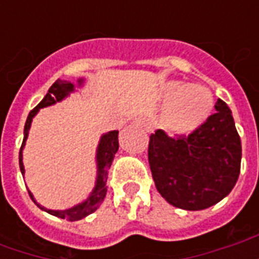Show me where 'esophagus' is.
<instances>
[{
    "mask_svg": "<svg viewBox=\"0 0 259 259\" xmlns=\"http://www.w3.org/2000/svg\"><path fill=\"white\" fill-rule=\"evenodd\" d=\"M133 123L137 124V126H141V127H143V129H146L147 132H150V130H151V123H150L148 120H146V119L137 118L133 120Z\"/></svg>",
    "mask_w": 259,
    "mask_h": 259,
    "instance_id": "1",
    "label": "esophagus"
}]
</instances>
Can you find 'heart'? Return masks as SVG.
<instances>
[{"mask_svg":"<svg viewBox=\"0 0 259 259\" xmlns=\"http://www.w3.org/2000/svg\"><path fill=\"white\" fill-rule=\"evenodd\" d=\"M163 97L168 101L163 107L161 122L172 133L193 132L211 113V93L201 85L172 81L165 85Z\"/></svg>","mask_w":259,"mask_h":259,"instance_id":"obj_1","label":"heart"}]
</instances>
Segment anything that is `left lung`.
<instances>
[{"label":"left lung","instance_id":"obj_1","mask_svg":"<svg viewBox=\"0 0 259 259\" xmlns=\"http://www.w3.org/2000/svg\"><path fill=\"white\" fill-rule=\"evenodd\" d=\"M217 112L190 135L150 136L148 163L155 187L169 204L201 211L223 200L240 175L241 141L228 104L218 98Z\"/></svg>","mask_w":259,"mask_h":259}]
</instances>
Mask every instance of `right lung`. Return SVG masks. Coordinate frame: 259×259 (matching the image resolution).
<instances>
[{
	"mask_svg": "<svg viewBox=\"0 0 259 259\" xmlns=\"http://www.w3.org/2000/svg\"><path fill=\"white\" fill-rule=\"evenodd\" d=\"M79 85H81L83 80L79 79ZM74 90V85L70 83V81H65V80H57L51 87L50 90L46 94V97L42 98L40 104L37 105L34 109H31L29 116L26 119L25 124V136H23V143H22V147H20L19 151V168L22 175H25V166H23V162H22V150L26 144V139H27V135H29V129H30V124L33 118L36 116V113L38 112L40 108H46L53 105L55 102L62 101L65 97L69 96V93H72ZM118 130H112V132H108L107 135H104L100 140V144H98V148H97V182L94 190L90 194V197L81 202L79 205L73 206V208H69V209H65V211H53V209H47L44 206L38 205L36 202V200L33 198V194L29 191V195L31 197V200L36 202L37 205L40 206L41 209L47 211L48 213H51L54 217H58L61 219H66V221H79V219H83L87 215H90L93 212L96 211L97 208L100 206L104 198H105V194H107V179H108V172H109V168H111V163L113 161V157L115 154L118 152L119 148V141H118Z\"/></svg>",
	"mask_w": 259,
	"mask_h": 259,
	"instance_id": "obj_1",
	"label": "right lung"
}]
</instances>
